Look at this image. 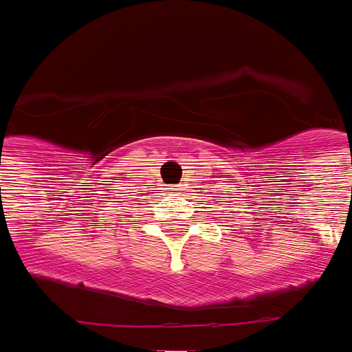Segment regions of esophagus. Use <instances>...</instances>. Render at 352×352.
<instances>
[{"label": "esophagus", "mask_w": 352, "mask_h": 352, "mask_svg": "<svg viewBox=\"0 0 352 352\" xmlns=\"http://www.w3.org/2000/svg\"><path fill=\"white\" fill-rule=\"evenodd\" d=\"M171 191H173V193H179V191H181V185H173Z\"/></svg>", "instance_id": "34e87169"}]
</instances>
